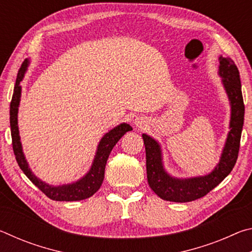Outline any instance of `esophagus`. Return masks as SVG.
Here are the masks:
<instances>
[{
	"instance_id": "1",
	"label": "esophagus",
	"mask_w": 252,
	"mask_h": 252,
	"mask_svg": "<svg viewBox=\"0 0 252 252\" xmlns=\"http://www.w3.org/2000/svg\"><path fill=\"white\" fill-rule=\"evenodd\" d=\"M146 122H147L146 119L142 118V117H138V118L134 119V125L136 126H144V123H146Z\"/></svg>"
}]
</instances>
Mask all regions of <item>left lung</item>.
<instances>
[{"instance_id": "left-lung-1", "label": "left lung", "mask_w": 252, "mask_h": 252, "mask_svg": "<svg viewBox=\"0 0 252 252\" xmlns=\"http://www.w3.org/2000/svg\"><path fill=\"white\" fill-rule=\"evenodd\" d=\"M218 74L230 103L229 132L219 162L211 172L204 176L178 178L164 168L160 143L146 133L142 139L146 146L148 183L161 199L172 202H189L202 198L219 185L231 172L238 159L241 131L244 126L245 104L242 99L240 75L230 58L219 57Z\"/></svg>"}]
</instances>
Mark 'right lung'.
Instances as JSON below:
<instances>
[{
    "instance_id": "obj_1",
    "label": "right lung",
    "mask_w": 252,
    "mask_h": 252,
    "mask_svg": "<svg viewBox=\"0 0 252 252\" xmlns=\"http://www.w3.org/2000/svg\"><path fill=\"white\" fill-rule=\"evenodd\" d=\"M30 65V60H25L22 66L18 73L16 82L14 85L13 96H12L11 105H10V126H11V135H12V146L15 155V159L18 161L19 167L24 172L30 180L32 181L34 186H36L43 192L46 197L55 200V201H79L90 198L94 194L103 182L104 179V170L108 158L112 151L113 147L117 142L125 135L127 131L132 130V126L127 123L123 122L117 126L113 129L102 136L99 144H97L96 152L94 159L91 164V168L79 180L71 183H64V185L53 186L49 185L45 181L41 180L30 168L29 162L24 156L22 142H21V136L18 125V113L19 106L22 95V87L21 82L24 79V75L28 71V66Z\"/></svg>"
}]
</instances>
